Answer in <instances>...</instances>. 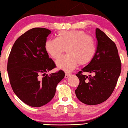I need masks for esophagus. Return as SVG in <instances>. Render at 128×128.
Returning a JSON list of instances; mask_svg holds the SVG:
<instances>
[{"instance_id": "obj_1", "label": "esophagus", "mask_w": 128, "mask_h": 128, "mask_svg": "<svg viewBox=\"0 0 128 128\" xmlns=\"http://www.w3.org/2000/svg\"><path fill=\"white\" fill-rule=\"evenodd\" d=\"M70 74L69 73H66L65 75H64V78H68L70 76Z\"/></svg>"}]
</instances>
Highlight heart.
<instances>
[{
    "label": "heart",
    "mask_w": 128,
    "mask_h": 128,
    "mask_svg": "<svg viewBox=\"0 0 128 128\" xmlns=\"http://www.w3.org/2000/svg\"><path fill=\"white\" fill-rule=\"evenodd\" d=\"M45 48L50 56L58 59L66 49L68 55L60 58L56 64L59 69L66 72L74 69L77 65L88 64L95 55L96 46L94 38L83 31H60L57 38H50Z\"/></svg>",
    "instance_id": "heart-1"
}]
</instances>
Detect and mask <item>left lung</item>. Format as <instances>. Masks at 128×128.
Masks as SVG:
<instances>
[{
	"instance_id": "8db88e82",
	"label": "left lung",
	"mask_w": 128,
	"mask_h": 128,
	"mask_svg": "<svg viewBox=\"0 0 128 128\" xmlns=\"http://www.w3.org/2000/svg\"><path fill=\"white\" fill-rule=\"evenodd\" d=\"M97 46L88 65L76 74L80 80L75 90L76 97L84 104L97 105L106 101L114 92L121 71V62L116 46L105 33L96 28ZM93 72L94 76L82 74Z\"/></svg>"
}]
</instances>
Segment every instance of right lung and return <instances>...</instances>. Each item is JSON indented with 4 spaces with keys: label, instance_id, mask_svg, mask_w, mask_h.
<instances>
[{
    "label": "right lung",
    "instance_id": "right-lung-1",
    "mask_svg": "<svg viewBox=\"0 0 128 128\" xmlns=\"http://www.w3.org/2000/svg\"><path fill=\"white\" fill-rule=\"evenodd\" d=\"M50 33L45 28L29 30L16 40L8 58L7 70L14 92L22 102L34 107L50 102L57 84L64 77L62 70L46 74L56 68L45 48Z\"/></svg>",
    "mask_w": 128,
    "mask_h": 128
}]
</instances>
